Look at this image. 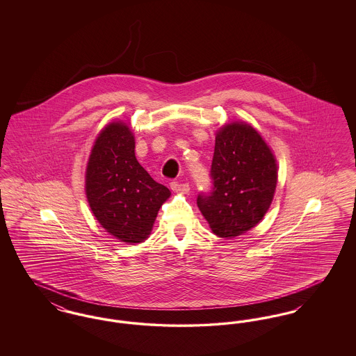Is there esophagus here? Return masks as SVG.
Returning a JSON list of instances; mask_svg holds the SVG:
<instances>
[{"label": "esophagus", "mask_w": 356, "mask_h": 356, "mask_svg": "<svg viewBox=\"0 0 356 356\" xmlns=\"http://www.w3.org/2000/svg\"><path fill=\"white\" fill-rule=\"evenodd\" d=\"M172 191L177 193H188L189 192V186L186 183H179V181H172L170 183Z\"/></svg>", "instance_id": "esophagus-1"}]
</instances>
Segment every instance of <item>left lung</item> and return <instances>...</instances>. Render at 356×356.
Here are the masks:
<instances>
[{
	"label": "left lung",
	"mask_w": 356,
	"mask_h": 356,
	"mask_svg": "<svg viewBox=\"0 0 356 356\" xmlns=\"http://www.w3.org/2000/svg\"><path fill=\"white\" fill-rule=\"evenodd\" d=\"M211 179L212 189L199 193L197 207L215 235L231 238L250 231L268 211L277 167L251 125L232 122L216 135Z\"/></svg>",
	"instance_id": "1"
}]
</instances>
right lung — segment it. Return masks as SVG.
Segmentation results:
<instances>
[{
  "label": "right lung",
  "mask_w": 356,
  "mask_h": 356,
  "mask_svg": "<svg viewBox=\"0 0 356 356\" xmlns=\"http://www.w3.org/2000/svg\"><path fill=\"white\" fill-rule=\"evenodd\" d=\"M85 191L96 219L111 235L128 244L151 234L160 207L170 196L135 156V137L125 122L109 124L89 157Z\"/></svg>",
  "instance_id": "obj_1"
}]
</instances>
